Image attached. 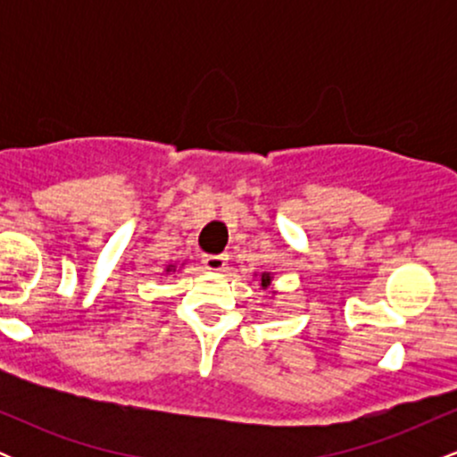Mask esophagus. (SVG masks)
<instances>
[{
  "label": "esophagus",
  "mask_w": 457,
  "mask_h": 457,
  "mask_svg": "<svg viewBox=\"0 0 457 457\" xmlns=\"http://www.w3.org/2000/svg\"><path fill=\"white\" fill-rule=\"evenodd\" d=\"M204 266L208 270H223L228 266V255L225 253H217V255H202Z\"/></svg>",
  "instance_id": "esophagus-1"
}]
</instances>
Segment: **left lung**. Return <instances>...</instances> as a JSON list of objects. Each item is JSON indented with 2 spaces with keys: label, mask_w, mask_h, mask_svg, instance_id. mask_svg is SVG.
I'll list each match as a JSON object with an SVG mask.
<instances>
[{
  "label": "left lung",
  "mask_w": 457,
  "mask_h": 457,
  "mask_svg": "<svg viewBox=\"0 0 457 457\" xmlns=\"http://www.w3.org/2000/svg\"><path fill=\"white\" fill-rule=\"evenodd\" d=\"M269 283H270V277L269 275H262V286H269Z\"/></svg>",
  "instance_id": "obj_1"
}]
</instances>
